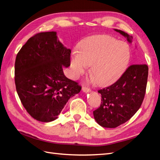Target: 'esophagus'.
Listing matches in <instances>:
<instances>
[{
	"label": "esophagus",
	"mask_w": 160,
	"mask_h": 160,
	"mask_svg": "<svg viewBox=\"0 0 160 160\" xmlns=\"http://www.w3.org/2000/svg\"><path fill=\"white\" fill-rule=\"evenodd\" d=\"M82 91L85 92V93H88V92L91 91V89L89 88H87V87H83L82 88Z\"/></svg>",
	"instance_id": "obj_1"
}]
</instances>
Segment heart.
<instances>
[{
	"label": "heart",
	"mask_w": 160,
	"mask_h": 160,
	"mask_svg": "<svg viewBox=\"0 0 160 160\" xmlns=\"http://www.w3.org/2000/svg\"><path fill=\"white\" fill-rule=\"evenodd\" d=\"M131 59L128 43L109 35H95L81 43L80 51L72 52L71 59L72 74L75 77L83 74L91 65L90 72L101 86L117 81L127 69Z\"/></svg>",
	"instance_id": "b5f03b06"
}]
</instances>
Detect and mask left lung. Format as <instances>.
Returning a JSON list of instances; mask_svg holds the SVG:
<instances>
[{
	"instance_id": "left-lung-1",
	"label": "left lung",
	"mask_w": 160,
	"mask_h": 160,
	"mask_svg": "<svg viewBox=\"0 0 160 160\" xmlns=\"http://www.w3.org/2000/svg\"><path fill=\"white\" fill-rule=\"evenodd\" d=\"M132 42L133 37L114 29ZM148 76L146 65H132L113 85L98 91L101 95L100 107L93 111L101 126L115 128L132 118L140 108L146 94Z\"/></svg>"
}]
</instances>
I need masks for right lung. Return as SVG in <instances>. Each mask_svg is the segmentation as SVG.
Here are the masks:
<instances>
[{
	"label": "right lung",
	"instance_id": "1",
	"mask_svg": "<svg viewBox=\"0 0 160 160\" xmlns=\"http://www.w3.org/2000/svg\"><path fill=\"white\" fill-rule=\"evenodd\" d=\"M71 52L55 31L36 34L18 52L16 89L24 108L36 120H55L70 98L80 92L81 87L62 70L70 66Z\"/></svg>",
	"mask_w": 160,
	"mask_h": 160
}]
</instances>
